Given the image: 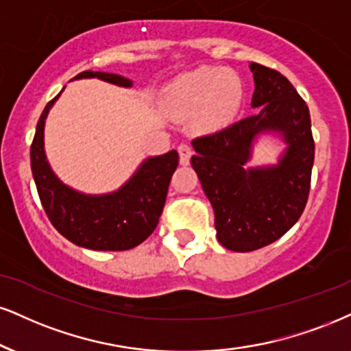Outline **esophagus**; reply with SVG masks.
<instances>
[{"label":"esophagus","mask_w":351,"mask_h":351,"mask_svg":"<svg viewBox=\"0 0 351 351\" xmlns=\"http://www.w3.org/2000/svg\"><path fill=\"white\" fill-rule=\"evenodd\" d=\"M178 154H180V163L188 165L193 155V147L189 143H180L178 145Z\"/></svg>","instance_id":"esophagus-1"}]
</instances>
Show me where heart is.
Instances as JSON below:
<instances>
[{
    "label": "heart",
    "instance_id": "1",
    "mask_svg": "<svg viewBox=\"0 0 351 351\" xmlns=\"http://www.w3.org/2000/svg\"><path fill=\"white\" fill-rule=\"evenodd\" d=\"M242 83L221 66H199L183 75L168 90V103L180 117L199 112L209 129L229 124L242 103Z\"/></svg>",
    "mask_w": 351,
    "mask_h": 351
}]
</instances>
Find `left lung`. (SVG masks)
<instances>
[{
    "mask_svg": "<svg viewBox=\"0 0 351 351\" xmlns=\"http://www.w3.org/2000/svg\"><path fill=\"white\" fill-rule=\"evenodd\" d=\"M253 116L193 141L191 165L216 214L217 240L234 252L273 243L301 217L311 189L314 138L306 101L280 71L252 63ZM261 132L289 147L278 165L245 169Z\"/></svg>",
    "mask_w": 351,
    "mask_h": 351,
    "instance_id": "obj_1",
    "label": "left lung"
}]
</instances>
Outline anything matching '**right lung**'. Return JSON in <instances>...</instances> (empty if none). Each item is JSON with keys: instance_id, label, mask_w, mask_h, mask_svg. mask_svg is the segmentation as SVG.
<instances>
[{"instance_id": "1", "label": "right lung", "mask_w": 351, "mask_h": 351, "mask_svg": "<svg viewBox=\"0 0 351 351\" xmlns=\"http://www.w3.org/2000/svg\"><path fill=\"white\" fill-rule=\"evenodd\" d=\"M99 78L130 88L129 78L104 71H82L73 80ZM60 95L45 106L31 145V168L42 208L65 239L90 250L121 252L137 247L157 227L170 180L178 167V152L171 150L143 162L124 186L109 194H83L63 184L45 157V117Z\"/></svg>"}]
</instances>
